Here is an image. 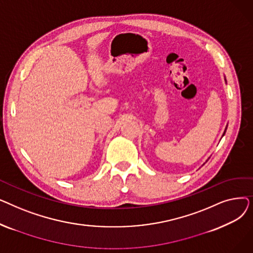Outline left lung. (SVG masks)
<instances>
[{
	"mask_svg": "<svg viewBox=\"0 0 253 253\" xmlns=\"http://www.w3.org/2000/svg\"><path fill=\"white\" fill-rule=\"evenodd\" d=\"M224 81H225V83H227V80H225V78H224ZM227 128H228V124H227V126H225V129H224V131H223V134H222V136L224 135V133H225V131H227ZM222 136H221V137H222ZM208 160H209V158L207 159V160H206V162H207ZM204 164H205V163H204ZM204 164H203V165H204ZM203 165H202V166H203Z\"/></svg>",
	"mask_w": 253,
	"mask_h": 253,
	"instance_id": "8db88e82",
	"label": "left lung"
}]
</instances>
